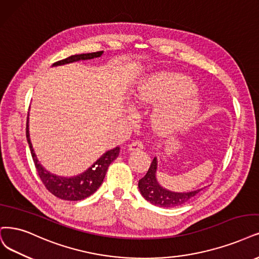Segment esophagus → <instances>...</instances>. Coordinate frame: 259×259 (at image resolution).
Here are the masks:
<instances>
[{"label":"esophagus","instance_id":"34e87169","mask_svg":"<svg viewBox=\"0 0 259 259\" xmlns=\"http://www.w3.org/2000/svg\"><path fill=\"white\" fill-rule=\"evenodd\" d=\"M143 144H142V142H140V141H135V142H132L131 144L129 145V151H138V150H142L143 149Z\"/></svg>","mask_w":259,"mask_h":259}]
</instances>
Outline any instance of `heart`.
I'll list each match as a JSON object with an SVG mask.
<instances>
[{
  "label": "heart",
  "instance_id": "1",
  "mask_svg": "<svg viewBox=\"0 0 259 259\" xmlns=\"http://www.w3.org/2000/svg\"><path fill=\"white\" fill-rule=\"evenodd\" d=\"M195 91L196 85L186 76L157 71L137 84L132 98L142 105L160 103L152 122L159 131L170 133L189 126L203 109L204 100Z\"/></svg>",
  "mask_w": 259,
  "mask_h": 259
}]
</instances>
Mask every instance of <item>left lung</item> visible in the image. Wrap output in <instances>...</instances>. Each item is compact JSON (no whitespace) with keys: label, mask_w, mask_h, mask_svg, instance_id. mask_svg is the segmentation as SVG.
<instances>
[{"label":"left lung","mask_w":259,"mask_h":259,"mask_svg":"<svg viewBox=\"0 0 259 259\" xmlns=\"http://www.w3.org/2000/svg\"><path fill=\"white\" fill-rule=\"evenodd\" d=\"M157 170L158 158L155 157L146 175L139 180V190L142 196L147 202L155 206L164 208H173L180 206L189 202L190 199L196 196L200 191L207 188L204 187L193 191H187V192H176V191L168 190L160 185L157 178Z\"/></svg>","instance_id":"left-lung-1"}]
</instances>
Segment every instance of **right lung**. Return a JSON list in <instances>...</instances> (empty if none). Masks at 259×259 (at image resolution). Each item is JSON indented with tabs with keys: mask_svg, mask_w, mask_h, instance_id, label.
Here are the masks:
<instances>
[{
	"mask_svg": "<svg viewBox=\"0 0 259 259\" xmlns=\"http://www.w3.org/2000/svg\"><path fill=\"white\" fill-rule=\"evenodd\" d=\"M103 54V51L93 52V53H83V54H75L71 55L67 59L62 61L55 62L52 67L55 66H62L66 64H70L79 61H86V60H93L100 57ZM28 117L26 121V140L28 143V147H30L32 158L35 163L36 169L38 171L42 184L45 187L50 191V192L65 200H81L86 197L94 194L97 189L101 186L102 181L104 179L105 173H107L109 165L112 162L116 159L119 155V146L109 149L104 152V154L96 160L94 163L82 173L71 176V177H64L52 174L51 171L47 170L37 159V156L34 151L31 138H30V124H28Z\"/></svg>",
	"mask_w": 259,
	"mask_h": 259,
	"instance_id": "1",
	"label": "right lung"
}]
</instances>
